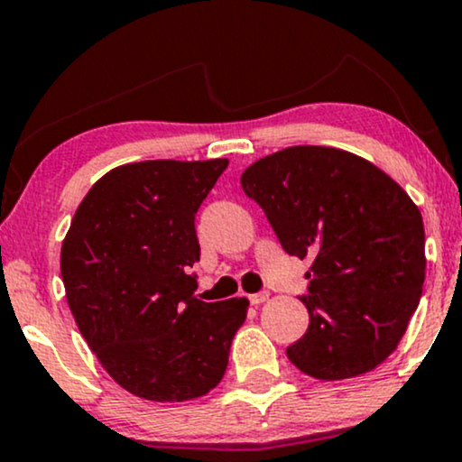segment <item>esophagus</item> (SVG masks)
I'll return each instance as SVG.
<instances>
[{
	"label": "esophagus",
	"instance_id": "esophagus-1",
	"mask_svg": "<svg viewBox=\"0 0 462 462\" xmlns=\"http://www.w3.org/2000/svg\"><path fill=\"white\" fill-rule=\"evenodd\" d=\"M267 298H269L267 291H261V293H252V295H249V301H252L254 306H258V304H263V301H267Z\"/></svg>",
	"mask_w": 462,
	"mask_h": 462
}]
</instances>
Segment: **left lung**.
Masks as SVG:
<instances>
[{
	"instance_id": "obj_1",
	"label": "left lung",
	"mask_w": 462,
	"mask_h": 462,
	"mask_svg": "<svg viewBox=\"0 0 462 462\" xmlns=\"http://www.w3.org/2000/svg\"><path fill=\"white\" fill-rule=\"evenodd\" d=\"M241 187L289 256L310 258L309 330L286 347L300 371L343 380L378 367L404 337L426 278L421 213L375 164L295 145L247 167Z\"/></svg>"
}]
</instances>
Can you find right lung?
Masks as SVG:
<instances>
[{
  "mask_svg": "<svg viewBox=\"0 0 462 462\" xmlns=\"http://www.w3.org/2000/svg\"><path fill=\"white\" fill-rule=\"evenodd\" d=\"M215 161L121 164L78 206L60 252L69 309L116 384L152 402L206 395L224 378L249 301H199L195 215Z\"/></svg>",
  "mask_w": 462,
  "mask_h": 462,
  "instance_id": "add662e5",
  "label": "right lung"
}]
</instances>
